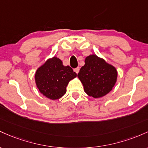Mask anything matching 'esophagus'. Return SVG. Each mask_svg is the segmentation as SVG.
Here are the masks:
<instances>
[{"mask_svg":"<svg viewBox=\"0 0 148 148\" xmlns=\"http://www.w3.org/2000/svg\"><path fill=\"white\" fill-rule=\"evenodd\" d=\"M74 71L77 74L79 73V68L77 67V68H76V69H74Z\"/></svg>","mask_w":148,"mask_h":148,"instance_id":"1","label":"esophagus"}]
</instances>
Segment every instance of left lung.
Returning a JSON list of instances; mask_svg holds the SVG:
<instances>
[{
    "instance_id": "1",
    "label": "left lung",
    "mask_w": 148,
    "mask_h": 148,
    "mask_svg": "<svg viewBox=\"0 0 148 148\" xmlns=\"http://www.w3.org/2000/svg\"><path fill=\"white\" fill-rule=\"evenodd\" d=\"M84 63L77 74L84 92L96 99L108 94L117 82L115 68L95 54L87 56Z\"/></svg>"
}]
</instances>
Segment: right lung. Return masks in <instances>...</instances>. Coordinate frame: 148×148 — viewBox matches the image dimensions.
<instances>
[{
  "mask_svg": "<svg viewBox=\"0 0 148 148\" xmlns=\"http://www.w3.org/2000/svg\"><path fill=\"white\" fill-rule=\"evenodd\" d=\"M76 76L77 74L69 66H64L61 59L54 56L37 69L35 80L43 96L51 100H56L66 94L70 80Z\"/></svg>",
  "mask_w": 148,
  "mask_h": 148,
  "instance_id": "obj_1",
  "label": "right lung"
}]
</instances>
